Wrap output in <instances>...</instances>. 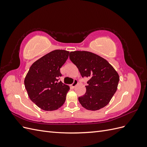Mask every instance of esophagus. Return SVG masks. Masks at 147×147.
Segmentation results:
<instances>
[{"mask_svg":"<svg viewBox=\"0 0 147 147\" xmlns=\"http://www.w3.org/2000/svg\"><path fill=\"white\" fill-rule=\"evenodd\" d=\"M77 84H78V82H77V80H74V83L72 84H71V86H72V88H75V86L77 85Z\"/></svg>","mask_w":147,"mask_h":147,"instance_id":"esophagus-1","label":"esophagus"}]
</instances>
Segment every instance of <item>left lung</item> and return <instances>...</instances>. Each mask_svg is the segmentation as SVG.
I'll return each instance as SVG.
<instances>
[{
	"mask_svg": "<svg viewBox=\"0 0 147 147\" xmlns=\"http://www.w3.org/2000/svg\"><path fill=\"white\" fill-rule=\"evenodd\" d=\"M69 57L82 77L89 78L86 93L78 97L80 103L89 110L104 107L117 90L119 77L117 71L107 61L91 52L71 51Z\"/></svg>",
	"mask_w": 147,
	"mask_h": 147,
	"instance_id": "left-lung-1",
	"label": "left lung"
}]
</instances>
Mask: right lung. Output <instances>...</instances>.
Instances as JSON below:
<instances>
[{"mask_svg": "<svg viewBox=\"0 0 147 147\" xmlns=\"http://www.w3.org/2000/svg\"><path fill=\"white\" fill-rule=\"evenodd\" d=\"M69 54L63 50L51 51L34 62L26 75L24 85L29 98L43 110H56L65 101L70 88L58 80Z\"/></svg>", "mask_w": 147, "mask_h": 147, "instance_id": "obj_1", "label": "right lung"}]
</instances>
